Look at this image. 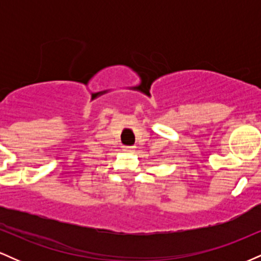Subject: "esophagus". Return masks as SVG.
I'll use <instances>...</instances> for the list:
<instances>
[{"label":"esophagus","instance_id":"esophagus-1","mask_svg":"<svg viewBox=\"0 0 261 261\" xmlns=\"http://www.w3.org/2000/svg\"><path fill=\"white\" fill-rule=\"evenodd\" d=\"M122 149H124V152L131 153V152L135 151V147H134V146H124V147H122Z\"/></svg>","mask_w":261,"mask_h":261}]
</instances>
